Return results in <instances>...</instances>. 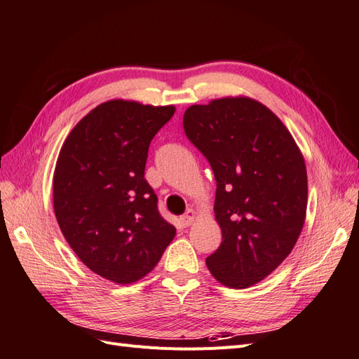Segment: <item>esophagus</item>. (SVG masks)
<instances>
[{"label":"esophagus","mask_w":359,"mask_h":359,"mask_svg":"<svg viewBox=\"0 0 359 359\" xmlns=\"http://www.w3.org/2000/svg\"><path fill=\"white\" fill-rule=\"evenodd\" d=\"M197 218V212L194 209H188L187 212H185V215H182L180 217V224L183 226V227H188V226H191L192 223H194V219Z\"/></svg>","instance_id":"1"}]
</instances>
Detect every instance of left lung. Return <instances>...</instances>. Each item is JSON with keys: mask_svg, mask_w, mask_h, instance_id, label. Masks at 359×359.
Masks as SVG:
<instances>
[{"mask_svg": "<svg viewBox=\"0 0 359 359\" xmlns=\"http://www.w3.org/2000/svg\"><path fill=\"white\" fill-rule=\"evenodd\" d=\"M183 128L217 182L223 241L206 258L208 269L229 288L250 287L278 269L299 240L308 205L305 159L280 119L249 97L189 106Z\"/></svg>", "mask_w": 359, "mask_h": 359, "instance_id": "obj_1", "label": "left lung"}]
</instances>
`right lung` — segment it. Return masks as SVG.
<instances>
[{
    "mask_svg": "<svg viewBox=\"0 0 359 359\" xmlns=\"http://www.w3.org/2000/svg\"><path fill=\"white\" fill-rule=\"evenodd\" d=\"M174 112V106L110 100L81 118L60 149L54 214L79 259L107 280L142 279L176 235L144 179L150 142Z\"/></svg>",
    "mask_w": 359,
    "mask_h": 359,
    "instance_id": "right-lung-1",
    "label": "right lung"
}]
</instances>
